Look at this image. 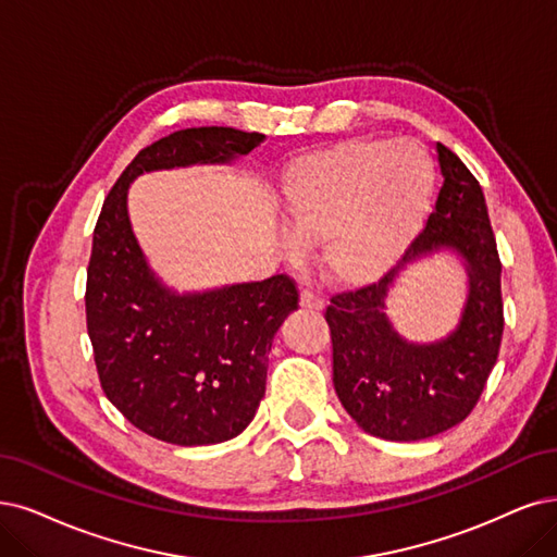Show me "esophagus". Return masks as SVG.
<instances>
[{
    "label": "esophagus",
    "instance_id": "34e87169",
    "mask_svg": "<svg viewBox=\"0 0 557 557\" xmlns=\"http://www.w3.org/2000/svg\"><path fill=\"white\" fill-rule=\"evenodd\" d=\"M323 307H325V302L319 296H314L312 292H302L300 294V310H305V312H321Z\"/></svg>",
    "mask_w": 557,
    "mask_h": 557
}]
</instances>
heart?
Listing matches in <instances>:
<instances>
[{
  "instance_id": "heart-1",
  "label": "heart",
  "mask_w": 557,
  "mask_h": 557,
  "mask_svg": "<svg viewBox=\"0 0 557 557\" xmlns=\"http://www.w3.org/2000/svg\"><path fill=\"white\" fill-rule=\"evenodd\" d=\"M431 195L434 168L413 141L360 137L307 153L282 181L286 250L323 245L327 280L369 286L416 240Z\"/></svg>"
}]
</instances>
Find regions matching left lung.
<instances>
[{
	"instance_id": "left-lung-1",
	"label": "left lung",
	"mask_w": 557,
	"mask_h": 557,
	"mask_svg": "<svg viewBox=\"0 0 557 557\" xmlns=\"http://www.w3.org/2000/svg\"><path fill=\"white\" fill-rule=\"evenodd\" d=\"M436 153L443 188L424 232L379 284L339 294L325 310L335 393L356 424L383 441H422L463 422L500 351L503 265L484 193L457 153L443 144ZM443 251L469 277L460 323L436 343H408L386 317L388 292L408 264Z\"/></svg>"
}]
</instances>
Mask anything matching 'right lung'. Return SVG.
<instances>
[{"label":"right lung","instance_id":"add662e5","mask_svg":"<svg viewBox=\"0 0 557 557\" xmlns=\"http://www.w3.org/2000/svg\"><path fill=\"white\" fill-rule=\"evenodd\" d=\"M265 139L224 126L176 131L141 149L102 203L87 271V331L108 399L158 441L224 443L252 422L268 354L298 310L286 275L178 294L137 243L131 183L149 172L234 164Z\"/></svg>","mask_w":557,"mask_h":557}]
</instances>
